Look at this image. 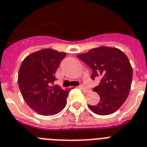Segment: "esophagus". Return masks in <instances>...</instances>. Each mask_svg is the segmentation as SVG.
Instances as JSON below:
<instances>
[{
    "label": "esophagus",
    "instance_id": "esophagus-1",
    "mask_svg": "<svg viewBox=\"0 0 147 147\" xmlns=\"http://www.w3.org/2000/svg\"><path fill=\"white\" fill-rule=\"evenodd\" d=\"M79 88H80L81 90H82L84 92H86V93L89 92V89H88L87 88H85V86H84V85H82L79 86Z\"/></svg>",
    "mask_w": 147,
    "mask_h": 147
}]
</instances>
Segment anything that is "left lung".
<instances>
[{
	"instance_id": "1",
	"label": "left lung",
	"mask_w": 147,
	"mask_h": 147,
	"mask_svg": "<svg viewBox=\"0 0 147 147\" xmlns=\"http://www.w3.org/2000/svg\"><path fill=\"white\" fill-rule=\"evenodd\" d=\"M92 69V79L100 78L93 91L100 100L97 105H88L98 115H108L122 106L130 93L133 69L127 56L117 48L100 47L77 55Z\"/></svg>"
}]
</instances>
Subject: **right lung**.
Here are the masks:
<instances>
[{"instance_id": "right-lung-1", "label": "right lung", "mask_w": 147, "mask_h": 147, "mask_svg": "<svg viewBox=\"0 0 147 147\" xmlns=\"http://www.w3.org/2000/svg\"><path fill=\"white\" fill-rule=\"evenodd\" d=\"M63 52L44 49L28 55L18 72V85L29 107L37 114L51 116L59 113L66 105L69 90L54 85L55 74Z\"/></svg>"}]
</instances>
